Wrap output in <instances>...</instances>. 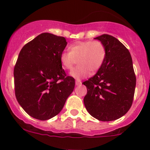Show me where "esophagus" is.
Returning a JSON list of instances; mask_svg holds the SVG:
<instances>
[{"instance_id": "1", "label": "esophagus", "mask_w": 150, "mask_h": 150, "mask_svg": "<svg viewBox=\"0 0 150 150\" xmlns=\"http://www.w3.org/2000/svg\"><path fill=\"white\" fill-rule=\"evenodd\" d=\"M81 84L82 83L80 80H76V81H75V85H76V86H80Z\"/></svg>"}]
</instances>
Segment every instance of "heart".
Listing matches in <instances>:
<instances>
[{"label":"heart","instance_id":"obj_1","mask_svg":"<svg viewBox=\"0 0 150 150\" xmlns=\"http://www.w3.org/2000/svg\"><path fill=\"white\" fill-rule=\"evenodd\" d=\"M69 52L61 53L59 62L64 70H70L78 61L79 65L70 72L71 77L80 80L97 72L105 60L106 51L100 41H84L72 44Z\"/></svg>","mask_w":150,"mask_h":150}]
</instances>
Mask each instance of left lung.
<instances>
[{
  "label": "left lung",
  "instance_id": "1",
  "mask_svg": "<svg viewBox=\"0 0 150 150\" xmlns=\"http://www.w3.org/2000/svg\"><path fill=\"white\" fill-rule=\"evenodd\" d=\"M106 51L97 73L83 82L87 88L84 104L88 113L103 121L116 120L125 115L133 102L136 76L130 52L116 38L103 34L94 38Z\"/></svg>",
  "mask_w": 150,
  "mask_h": 150
}]
</instances>
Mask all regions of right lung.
<instances>
[{
	"mask_svg": "<svg viewBox=\"0 0 150 150\" xmlns=\"http://www.w3.org/2000/svg\"><path fill=\"white\" fill-rule=\"evenodd\" d=\"M67 42L64 37L42 33L21 49L14 67L17 100L29 116L48 120L62 111L75 88L59 56Z\"/></svg>",
	"mask_w": 150,
	"mask_h": 150,
	"instance_id": "obj_1",
	"label": "right lung"
}]
</instances>
